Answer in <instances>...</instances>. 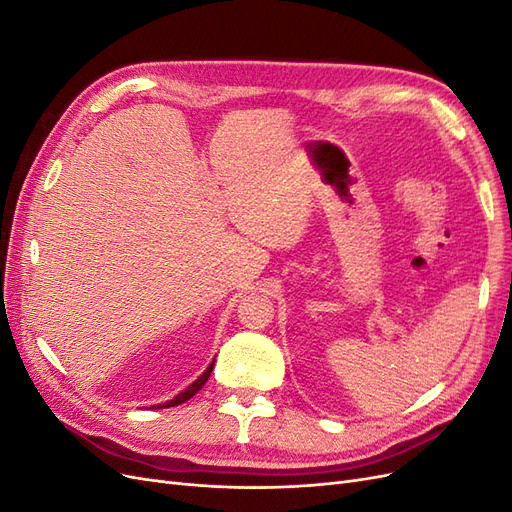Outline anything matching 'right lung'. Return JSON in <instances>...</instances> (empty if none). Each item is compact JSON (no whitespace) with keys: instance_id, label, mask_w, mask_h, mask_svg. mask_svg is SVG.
<instances>
[{"instance_id":"1","label":"right lung","mask_w":512,"mask_h":512,"mask_svg":"<svg viewBox=\"0 0 512 512\" xmlns=\"http://www.w3.org/2000/svg\"><path fill=\"white\" fill-rule=\"evenodd\" d=\"M211 371H213V363L205 369V374L203 376H200L196 382H192L190 386H188V389H185V391H181L177 397H173V399H170V401H166V404H162V408H170V406H179V404H183V401H188L190 397H194L200 389H203V386H205V382L209 380V376H211Z\"/></svg>"}]
</instances>
